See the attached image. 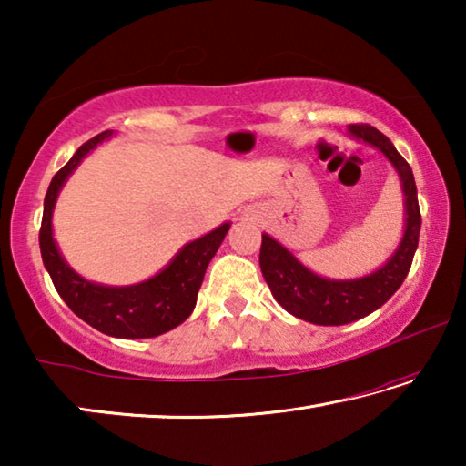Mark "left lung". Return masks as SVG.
<instances>
[{"label": "left lung", "mask_w": 466, "mask_h": 466, "mask_svg": "<svg viewBox=\"0 0 466 466\" xmlns=\"http://www.w3.org/2000/svg\"><path fill=\"white\" fill-rule=\"evenodd\" d=\"M350 133L353 137L368 141V144L380 149L403 180V193L407 197V226L400 247L390 261L382 269L361 279L330 281L319 278L304 265H299L289 250L267 234H263L261 255H258L267 286L271 288L273 298L283 309L298 319L325 327L347 325V322L364 319L370 312L380 309L386 299L400 288V283L405 281L409 269H411L421 230L415 178L405 157L397 152L392 141L384 133L374 129L372 125L353 123L350 125Z\"/></svg>", "instance_id": "obj_1"}]
</instances>
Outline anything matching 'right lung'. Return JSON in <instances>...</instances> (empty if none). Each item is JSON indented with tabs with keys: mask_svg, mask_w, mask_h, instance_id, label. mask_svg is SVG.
<instances>
[{
	"mask_svg": "<svg viewBox=\"0 0 466 466\" xmlns=\"http://www.w3.org/2000/svg\"><path fill=\"white\" fill-rule=\"evenodd\" d=\"M108 136L110 131H102L77 147L72 160L53 177L49 188H46L41 232H38L43 263L63 302L90 327L105 335L121 339L156 337L178 327L193 312L205 269L222 244L226 232L230 230V224L219 226L214 232L205 234L203 238L188 242L167 269L137 286L106 288L82 279L80 275L69 269L55 247L51 214L66 178L82 162V157Z\"/></svg>",
	"mask_w": 466,
	"mask_h": 466,
	"instance_id": "add662e5",
	"label": "right lung"
}]
</instances>
